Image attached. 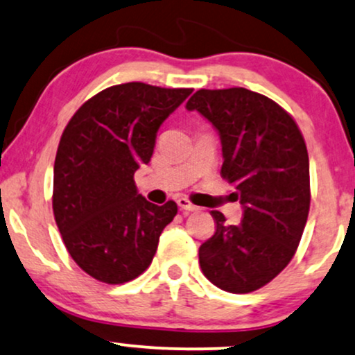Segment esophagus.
<instances>
[{
    "label": "esophagus",
    "mask_w": 355,
    "mask_h": 355,
    "mask_svg": "<svg viewBox=\"0 0 355 355\" xmlns=\"http://www.w3.org/2000/svg\"><path fill=\"white\" fill-rule=\"evenodd\" d=\"M178 207H180V210H185V211H196L198 210V207H195L193 203L190 202L189 198H185V196H180V198L177 200Z\"/></svg>",
    "instance_id": "34e87169"
}]
</instances>
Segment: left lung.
<instances>
[{
    "label": "left lung",
    "mask_w": 355,
    "mask_h": 355,
    "mask_svg": "<svg viewBox=\"0 0 355 355\" xmlns=\"http://www.w3.org/2000/svg\"><path fill=\"white\" fill-rule=\"evenodd\" d=\"M187 109L218 132L221 177L243 205L238 225L211 211L216 232L200 246V266L223 291H256L288 266L304 232L311 203L304 137L275 101L245 87L200 89Z\"/></svg>",
    "instance_id": "obj_1"
}]
</instances>
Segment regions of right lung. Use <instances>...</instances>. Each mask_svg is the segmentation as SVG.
I'll list each match as a JSON object with an SVG mask.
<instances>
[{
	"mask_svg": "<svg viewBox=\"0 0 355 355\" xmlns=\"http://www.w3.org/2000/svg\"><path fill=\"white\" fill-rule=\"evenodd\" d=\"M193 89L112 85L80 105L54 162L53 210L71 258L94 279L122 284L150 266L177 203L153 205L137 191L164 121Z\"/></svg>",
	"mask_w": 355,
	"mask_h": 355,
	"instance_id": "add662e5",
	"label": "right lung"
}]
</instances>
